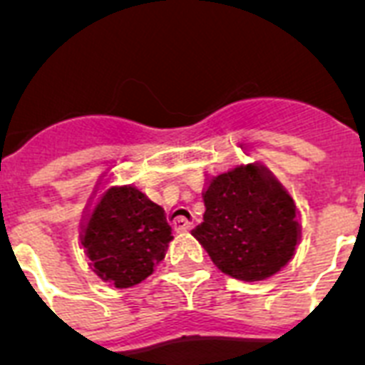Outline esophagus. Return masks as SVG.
<instances>
[{"mask_svg":"<svg viewBox=\"0 0 365 365\" xmlns=\"http://www.w3.org/2000/svg\"><path fill=\"white\" fill-rule=\"evenodd\" d=\"M176 231H193L195 229V223L189 222V220H183V217H180L176 222Z\"/></svg>","mask_w":365,"mask_h":365,"instance_id":"34e87169","label":"esophagus"}]
</instances>
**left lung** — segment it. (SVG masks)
<instances>
[{
    "label": "left lung",
    "mask_w": 365,
    "mask_h": 365,
    "mask_svg": "<svg viewBox=\"0 0 365 365\" xmlns=\"http://www.w3.org/2000/svg\"><path fill=\"white\" fill-rule=\"evenodd\" d=\"M205 222L193 237L229 277L257 282L295 255L301 223L292 195L263 163L206 174Z\"/></svg>",
    "instance_id": "obj_1"
}]
</instances>
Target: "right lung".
<instances>
[{
	"label": "right lung",
	"mask_w": 365,
	"mask_h": 365,
	"mask_svg": "<svg viewBox=\"0 0 365 365\" xmlns=\"http://www.w3.org/2000/svg\"><path fill=\"white\" fill-rule=\"evenodd\" d=\"M94 187L85 206L79 239L88 265L100 280L132 288L153 274L174 239L163 206L132 183Z\"/></svg>",
	"instance_id": "obj_1"
}]
</instances>
